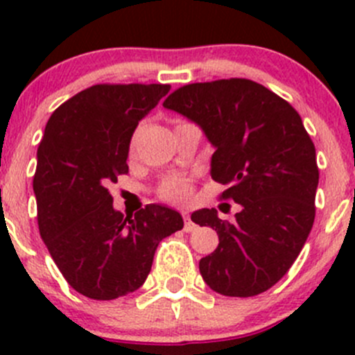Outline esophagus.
I'll list each match as a JSON object with an SVG mask.
<instances>
[{
	"label": "esophagus",
	"mask_w": 355,
	"mask_h": 355,
	"mask_svg": "<svg viewBox=\"0 0 355 355\" xmlns=\"http://www.w3.org/2000/svg\"><path fill=\"white\" fill-rule=\"evenodd\" d=\"M184 230L185 232L196 230V223L191 220V216H189V214H185V216H184Z\"/></svg>",
	"instance_id": "esophagus-1"
}]
</instances>
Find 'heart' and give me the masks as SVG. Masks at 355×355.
Wrapping results in <instances>:
<instances>
[{"label":"heart","mask_w":355,"mask_h":355,"mask_svg":"<svg viewBox=\"0 0 355 355\" xmlns=\"http://www.w3.org/2000/svg\"><path fill=\"white\" fill-rule=\"evenodd\" d=\"M161 194L166 199L182 200L187 198L189 185L184 180H180V178H171V180L164 182L163 189H161Z\"/></svg>","instance_id":"1"}]
</instances>
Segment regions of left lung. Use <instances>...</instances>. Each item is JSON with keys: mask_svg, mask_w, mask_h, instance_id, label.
Masks as SVG:
<instances>
[{"mask_svg": "<svg viewBox=\"0 0 355 355\" xmlns=\"http://www.w3.org/2000/svg\"><path fill=\"white\" fill-rule=\"evenodd\" d=\"M194 121L214 148L211 178L241 204L235 223L199 209L192 221L216 230L220 244L199 261L202 280L228 297H252L290 270L314 223L320 171L299 113L247 78L177 89L163 103Z\"/></svg>", "mask_w": 355, "mask_h": 355, "instance_id": "8db88e82", "label": "left lung"}]
</instances>
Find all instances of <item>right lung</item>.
<instances>
[{
  "instance_id": "add662e5",
  "label": "right lung",
  "mask_w": 355,
  "mask_h": 355,
  "mask_svg": "<svg viewBox=\"0 0 355 355\" xmlns=\"http://www.w3.org/2000/svg\"><path fill=\"white\" fill-rule=\"evenodd\" d=\"M163 84H99L55 110L37 149L34 194L39 232L71 288L111 300L141 288L156 247L184 228L178 211L148 204L134 218L108 192L128 173L139 121L170 92Z\"/></svg>"
}]
</instances>
